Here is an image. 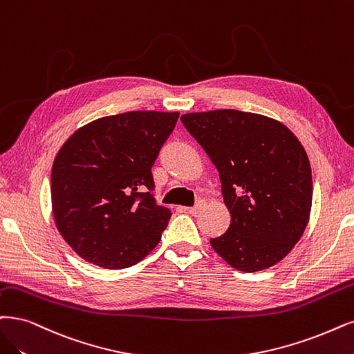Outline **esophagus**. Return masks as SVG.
Returning a JSON list of instances; mask_svg holds the SVG:
<instances>
[{"mask_svg": "<svg viewBox=\"0 0 354 354\" xmlns=\"http://www.w3.org/2000/svg\"><path fill=\"white\" fill-rule=\"evenodd\" d=\"M201 208H203V203H201V201H198V203L195 204L194 207H188V208H187V212H188L189 214H198V212L201 210Z\"/></svg>", "mask_w": 354, "mask_h": 354, "instance_id": "esophagus-1", "label": "esophagus"}]
</instances>
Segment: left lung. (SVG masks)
Wrapping results in <instances>:
<instances>
[{"mask_svg":"<svg viewBox=\"0 0 354 354\" xmlns=\"http://www.w3.org/2000/svg\"><path fill=\"white\" fill-rule=\"evenodd\" d=\"M218 170L232 216L210 239L229 266L245 272L272 267L302 238L312 205L308 154L292 131L268 116L220 109L180 116Z\"/></svg>","mask_w":354,"mask_h":354,"instance_id":"left-lung-1","label":"left lung"}]
</instances>
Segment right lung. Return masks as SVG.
<instances>
[{
	"mask_svg": "<svg viewBox=\"0 0 354 354\" xmlns=\"http://www.w3.org/2000/svg\"><path fill=\"white\" fill-rule=\"evenodd\" d=\"M178 118L156 111L99 118L59 149L52 213L61 236L87 263L127 268L159 243L172 213L156 204L151 167Z\"/></svg>",
	"mask_w": 354,
	"mask_h": 354,
	"instance_id": "1",
	"label": "right lung"
}]
</instances>
